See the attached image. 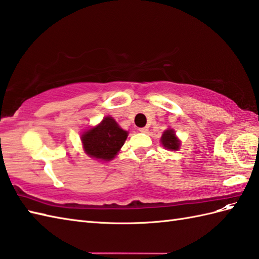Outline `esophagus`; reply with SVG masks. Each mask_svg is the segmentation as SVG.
Wrapping results in <instances>:
<instances>
[{
    "instance_id": "obj_1",
    "label": "esophagus",
    "mask_w": 259,
    "mask_h": 259,
    "mask_svg": "<svg viewBox=\"0 0 259 259\" xmlns=\"http://www.w3.org/2000/svg\"><path fill=\"white\" fill-rule=\"evenodd\" d=\"M139 131L142 134H146V133H148V128H147V126H145V128H140Z\"/></svg>"
}]
</instances>
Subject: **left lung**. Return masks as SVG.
Wrapping results in <instances>:
<instances>
[{
  "mask_svg": "<svg viewBox=\"0 0 259 259\" xmlns=\"http://www.w3.org/2000/svg\"><path fill=\"white\" fill-rule=\"evenodd\" d=\"M161 144L168 150H178L180 147V140L177 138L174 129H167L161 136Z\"/></svg>",
  "mask_w": 259,
  "mask_h": 259,
  "instance_id": "8db88e82",
  "label": "left lung"
}]
</instances>
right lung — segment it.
<instances>
[{
    "label": "right lung",
    "instance_id": "add662e5",
    "mask_svg": "<svg viewBox=\"0 0 259 259\" xmlns=\"http://www.w3.org/2000/svg\"><path fill=\"white\" fill-rule=\"evenodd\" d=\"M128 137V133L111 117L103 118L98 125L84 131L81 136L85 153L91 158L110 161L119 152Z\"/></svg>",
    "mask_w": 259,
    "mask_h": 259
}]
</instances>
